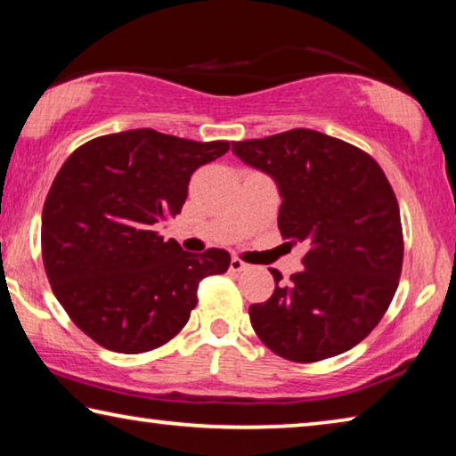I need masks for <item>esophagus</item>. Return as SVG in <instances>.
Instances as JSON below:
<instances>
[{"instance_id": "1", "label": "esophagus", "mask_w": 456, "mask_h": 456, "mask_svg": "<svg viewBox=\"0 0 456 456\" xmlns=\"http://www.w3.org/2000/svg\"><path fill=\"white\" fill-rule=\"evenodd\" d=\"M243 269H247V264H245V261H241V259H239V257H231L229 272L239 273V272H243Z\"/></svg>"}]
</instances>
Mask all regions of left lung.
I'll return each mask as SVG.
<instances>
[{
  "mask_svg": "<svg viewBox=\"0 0 456 456\" xmlns=\"http://www.w3.org/2000/svg\"><path fill=\"white\" fill-rule=\"evenodd\" d=\"M243 163L280 187L277 225L307 247L304 272L264 304L251 326L277 356L320 362L360 344L395 297L404 239L395 191L380 165L358 146L310 128L233 142Z\"/></svg>",
  "mask_w": 456,
  "mask_h": 456,
  "instance_id": "left-lung-1",
  "label": "left lung"
}]
</instances>
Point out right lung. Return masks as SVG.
Here are the masks:
<instances>
[{"label":"right lung","mask_w":456,"mask_h":456,"mask_svg":"<svg viewBox=\"0 0 456 456\" xmlns=\"http://www.w3.org/2000/svg\"><path fill=\"white\" fill-rule=\"evenodd\" d=\"M229 151L136 128L92 138L53 179L42 213V259L53 296L106 350L142 354L189 322L207 275L225 273V249L187 253L157 223L181 213L191 175Z\"/></svg>","instance_id":"obj_1"}]
</instances>
